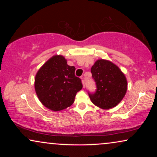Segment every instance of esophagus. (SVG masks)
Instances as JSON below:
<instances>
[{"label":"esophagus","mask_w":157,"mask_h":157,"mask_svg":"<svg viewBox=\"0 0 157 157\" xmlns=\"http://www.w3.org/2000/svg\"><path fill=\"white\" fill-rule=\"evenodd\" d=\"M82 78V83H83V86L85 88V82H84V80H83V78Z\"/></svg>","instance_id":"1"}]
</instances>
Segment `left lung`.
<instances>
[{
	"label": "left lung",
	"instance_id": "8db88e82",
	"mask_svg": "<svg viewBox=\"0 0 157 157\" xmlns=\"http://www.w3.org/2000/svg\"><path fill=\"white\" fill-rule=\"evenodd\" d=\"M91 72L96 84L95 93H89L92 103L102 109L117 106L127 91V81L124 73L112 62L104 59L97 60Z\"/></svg>",
	"mask_w": 157,
	"mask_h": 157
}]
</instances>
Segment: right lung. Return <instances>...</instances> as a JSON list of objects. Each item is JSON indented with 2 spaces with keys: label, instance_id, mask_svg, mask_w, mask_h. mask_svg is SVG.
<instances>
[{
  "label": "right lung",
  "instance_id": "obj_1",
  "mask_svg": "<svg viewBox=\"0 0 157 157\" xmlns=\"http://www.w3.org/2000/svg\"><path fill=\"white\" fill-rule=\"evenodd\" d=\"M75 70L61 55L53 56L40 67L34 86L44 106L59 111L71 106L76 93L83 87L81 78L75 76Z\"/></svg>",
  "mask_w": 157,
  "mask_h": 157
}]
</instances>
